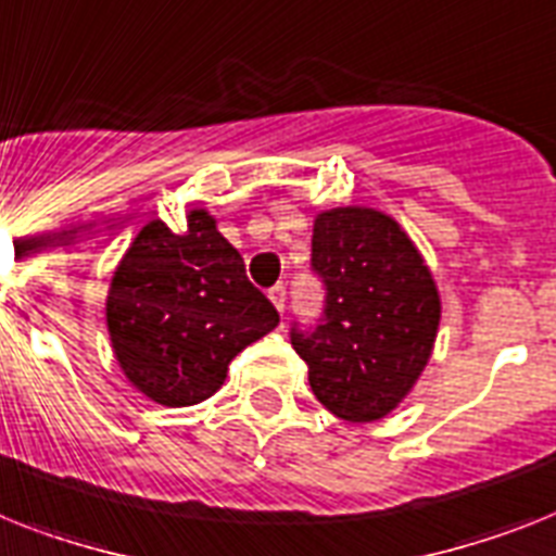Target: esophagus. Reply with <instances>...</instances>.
I'll list each match as a JSON object with an SVG mask.
<instances>
[{
	"label": "esophagus",
	"mask_w": 556,
	"mask_h": 556,
	"mask_svg": "<svg viewBox=\"0 0 556 556\" xmlns=\"http://www.w3.org/2000/svg\"><path fill=\"white\" fill-rule=\"evenodd\" d=\"M269 301H273L275 309L278 312L287 309V287H283V283H278V287L269 289Z\"/></svg>",
	"instance_id": "esophagus-1"
}]
</instances>
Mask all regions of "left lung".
<instances>
[{"label": "left lung", "instance_id": "1", "mask_svg": "<svg viewBox=\"0 0 556 556\" xmlns=\"http://www.w3.org/2000/svg\"><path fill=\"white\" fill-rule=\"evenodd\" d=\"M312 267L327 309L292 346L324 409L375 424L409 397L434 352L443 306L432 269L392 215L364 204L315 215Z\"/></svg>", "mask_w": 556, "mask_h": 556}]
</instances>
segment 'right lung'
<instances>
[{"instance_id": "1", "label": "right lung", "mask_w": 556, "mask_h": 556, "mask_svg": "<svg viewBox=\"0 0 556 556\" xmlns=\"http://www.w3.org/2000/svg\"><path fill=\"white\" fill-rule=\"evenodd\" d=\"M104 318L124 378L169 409L213 397L229 361L281 320L204 206L187 210L185 232L162 218L139 229L113 269Z\"/></svg>"}]
</instances>
